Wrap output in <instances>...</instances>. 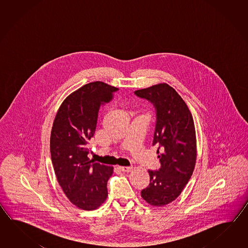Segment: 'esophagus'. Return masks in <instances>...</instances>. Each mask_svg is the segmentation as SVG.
Returning a JSON list of instances; mask_svg holds the SVG:
<instances>
[{"mask_svg":"<svg viewBox=\"0 0 248 248\" xmlns=\"http://www.w3.org/2000/svg\"><path fill=\"white\" fill-rule=\"evenodd\" d=\"M120 169L122 170V172L128 173V172H130L132 169H133V167H120Z\"/></svg>","mask_w":248,"mask_h":248,"instance_id":"1","label":"esophagus"}]
</instances>
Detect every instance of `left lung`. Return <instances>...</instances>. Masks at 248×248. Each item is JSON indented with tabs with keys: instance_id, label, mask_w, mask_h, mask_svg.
<instances>
[{
	"instance_id": "left-lung-1",
	"label": "left lung",
	"mask_w": 248,
	"mask_h": 248,
	"mask_svg": "<svg viewBox=\"0 0 248 248\" xmlns=\"http://www.w3.org/2000/svg\"><path fill=\"white\" fill-rule=\"evenodd\" d=\"M153 103L157 112L153 145L158 144V171L149 170L150 185L141 191L144 201L163 206L182 193L195 169L197 140L193 118L174 88L167 83L135 91Z\"/></svg>"
}]
</instances>
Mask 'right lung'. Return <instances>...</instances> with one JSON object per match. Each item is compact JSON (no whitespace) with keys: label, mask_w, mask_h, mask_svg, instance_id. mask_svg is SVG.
I'll list each match as a JSON object with an SVG mask.
<instances>
[{"label":"right lung","mask_w":248,"mask_h":248,"mask_svg":"<svg viewBox=\"0 0 248 248\" xmlns=\"http://www.w3.org/2000/svg\"><path fill=\"white\" fill-rule=\"evenodd\" d=\"M117 90L103 81L84 85L63 101L53 122L50 154L57 180L71 203L82 210H95L108 196L113 167L94 163L88 154L99 109Z\"/></svg>","instance_id":"1"}]
</instances>
